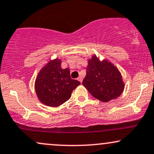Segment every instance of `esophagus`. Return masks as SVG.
<instances>
[{"instance_id": "34e87169", "label": "esophagus", "mask_w": 154, "mask_h": 154, "mask_svg": "<svg viewBox=\"0 0 154 154\" xmlns=\"http://www.w3.org/2000/svg\"><path fill=\"white\" fill-rule=\"evenodd\" d=\"M78 79V80L79 81V82H80L81 83H82V77H81V76H79V77H78V79Z\"/></svg>"}]
</instances>
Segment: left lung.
Here are the masks:
<instances>
[{
  "instance_id": "left-lung-1",
  "label": "left lung",
  "mask_w": 154,
  "mask_h": 154,
  "mask_svg": "<svg viewBox=\"0 0 154 154\" xmlns=\"http://www.w3.org/2000/svg\"><path fill=\"white\" fill-rule=\"evenodd\" d=\"M86 69L82 85L96 99L107 103L117 99L123 92L125 83L121 74L107 59L101 61L99 57L93 54L88 59Z\"/></svg>"
}]
</instances>
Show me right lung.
I'll return each instance as SVG.
<instances>
[{
	"mask_svg": "<svg viewBox=\"0 0 154 154\" xmlns=\"http://www.w3.org/2000/svg\"><path fill=\"white\" fill-rule=\"evenodd\" d=\"M62 60L49 59L41 69L35 80V91L38 100L49 107H58L71 97L79 81L71 79L68 68L61 67Z\"/></svg>",
	"mask_w": 154,
	"mask_h": 154,
	"instance_id": "obj_1",
	"label": "right lung"
}]
</instances>
